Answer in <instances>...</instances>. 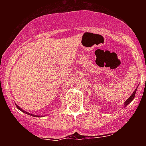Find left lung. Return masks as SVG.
<instances>
[{
	"mask_svg": "<svg viewBox=\"0 0 146 146\" xmlns=\"http://www.w3.org/2000/svg\"><path fill=\"white\" fill-rule=\"evenodd\" d=\"M137 89V88L135 89V91H134V92L132 93V94H131V96H130L129 97V99H127V100H126V102H124V107H126V106H127V105H128V104H129V103L131 102L132 101V100H133L134 98H135V94H136Z\"/></svg>",
	"mask_w": 146,
	"mask_h": 146,
	"instance_id": "8db88e82",
	"label": "left lung"
}]
</instances>
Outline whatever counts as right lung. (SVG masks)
<instances>
[{
  "label": "right lung",
  "instance_id": "1",
  "mask_svg": "<svg viewBox=\"0 0 146 146\" xmlns=\"http://www.w3.org/2000/svg\"><path fill=\"white\" fill-rule=\"evenodd\" d=\"M16 104V107H17V108L18 110H20V111H22V112H23V113H25V114H28V115H31V116H33V117H37V118H40V117H42V116H43V115H42H42H33V114H31V113H28V112L25 111L24 110L22 109L21 108H20V107L18 106V105H17V104Z\"/></svg>",
  "mask_w": 146,
  "mask_h": 146
}]
</instances>
